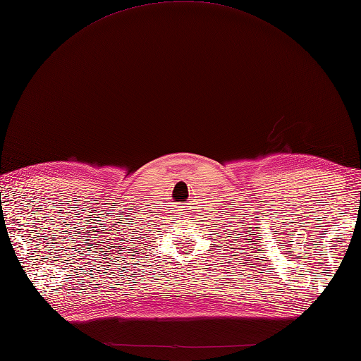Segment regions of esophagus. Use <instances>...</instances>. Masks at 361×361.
Masks as SVG:
<instances>
[{"instance_id":"34e87169","label":"esophagus","mask_w":361,"mask_h":361,"mask_svg":"<svg viewBox=\"0 0 361 361\" xmlns=\"http://www.w3.org/2000/svg\"><path fill=\"white\" fill-rule=\"evenodd\" d=\"M178 211H180V212H178L180 215H184V212H183V211H184V209H181V207H180V209H178Z\"/></svg>"}]
</instances>
